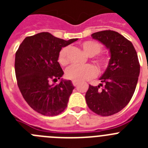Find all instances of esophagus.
<instances>
[{
    "label": "esophagus",
    "instance_id": "34e87169",
    "mask_svg": "<svg viewBox=\"0 0 148 148\" xmlns=\"http://www.w3.org/2000/svg\"><path fill=\"white\" fill-rule=\"evenodd\" d=\"M73 84L74 86H75V87H77V86L78 85V82H73Z\"/></svg>",
    "mask_w": 148,
    "mask_h": 148
}]
</instances>
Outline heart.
Instances as JSON below:
<instances>
[{"mask_svg":"<svg viewBox=\"0 0 148 148\" xmlns=\"http://www.w3.org/2000/svg\"><path fill=\"white\" fill-rule=\"evenodd\" d=\"M82 47L84 53L90 57H93L99 54L102 49L101 45L94 40H86L82 44ZM69 47H63L59 52L58 61L62 66H66L69 61L67 58V53ZM96 62L99 67L104 70L108 67L110 63V58L108 56H100L96 58ZM97 75L96 68L92 64H86L84 66L80 65H72L66 71V78L73 82H82L94 78Z\"/></svg>","mask_w":148,"mask_h":148,"instance_id":"heart-1","label":"heart"}]
</instances>
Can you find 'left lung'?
I'll list each match as a JSON object with an SVG mask.
<instances>
[{
	"mask_svg": "<svg viewBox=\"0 0 148 148\" xmlns=\"http://www.w3.org/2000/svg\"><path fill=\"white\" fill-rule=\"evenodd\" d=\"M91 36L110 49V59L100 78L102 84L89 85L86 102L97 115L112 116L126 107L135 92L140 73L138 56L133 44L119 32L104 30Z\"/></svg>",
	"mask_w": 148,
	"mask_h": 148,
	"instance_id": "obj_1",
	"label": "left lung"
}]
</instances>
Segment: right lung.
<instances>
[{"label":"right lung","instance_id":"obj_1","mask_svg":"<svg viewBox=\"0 0 148 148\" xmlns=\"http://www.w3.org/2000/svg\"><path fill=\"white\" fill-rule=\"evenodd\" d=\"M65 40L49 32H40L25 38L19 46L15 60L17 84L23 99L36 112L53 116L66 109L74 86L70 80L58 84L64 72L58 62L61 48L76 41Z\"/></svg>","mask_w":148,"mask_h":148}]
</instances>
